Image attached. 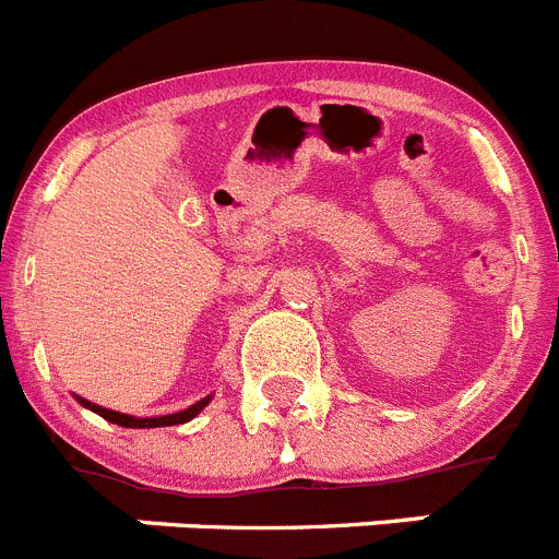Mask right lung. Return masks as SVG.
<instances>
[{
  "mask_svg": "<svg viewBox=\"0 0 559 559\" xmlns=\"http://www.w3.org/2000/svg\"><path fill=\"white\" fill-rule=\"evenodd\" d=\"M78 401L85 406V409H92V412H97L99 417H105L108 424L124 426V429H158V426H178V424H186V420H192L194 415H200V412H203L205 406H209L211 395H209V399L198 401V404H192V406H189V409H180V412H175V415H160V417H133V415H122V412L105 409V406L92 404V401L80 399V395H78Z\"/></svg>",
  "mask_w": 559,
  "mask_h": 559,
  "instance_id": "obj_1",
  "label": "right lung"
}]
</instances>
